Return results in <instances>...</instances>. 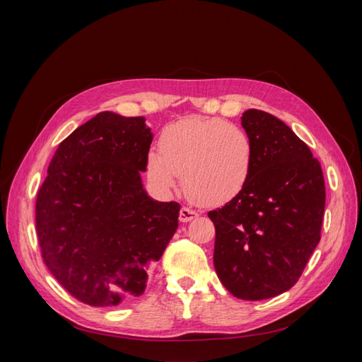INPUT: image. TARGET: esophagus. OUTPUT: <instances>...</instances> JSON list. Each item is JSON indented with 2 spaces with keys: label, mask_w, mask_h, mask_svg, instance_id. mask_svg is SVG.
Wrapping results in <instances>:
<instances>
[{
  "label": "esophagus",
  "mask_w": 362,
  "mask_h": 362,
  "mask_svg": "<svg viewBox=\"0 0 362 362\" xmlns=\"http://www.w3.org/2000/svg\"><path fill=\"white\" fill-rule=\"evenodd\" d=\"M198 216H199L198 211H194V210H192V208H187V206H182L180 211V222H190Z\"/></svg>",
  "instance_id": "1"
}]
</instances>
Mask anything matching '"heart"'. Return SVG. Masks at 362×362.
Wrapping results in <instances>:
<instances>
[{
	"instance_id": "heart-1",
	"label": "heart",
	"mask_w": 362,
	"mask_h": 362,
	"mask_svg": "<svg viewBox=\"0 0 362 362\" xmlns=\"http://www.w3.org/2000/svg\"><path fill=\"white\" fill-rule=\"evenodd\" d=\"M254 164L246 131L217 117H185L163 129L160 152L146 156V175L157 189L175 187L177 175L193 202L217 206L243 190Z\"/></svg>"
}]
</instances>
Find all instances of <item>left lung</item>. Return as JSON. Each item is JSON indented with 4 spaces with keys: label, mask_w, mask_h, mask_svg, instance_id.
<instances>
[{
    "label": "left lung",
    "mask_w": 362,
    "mask_h": 362,
    "mask_svg": "<svg viewBox=\"0 0 362 362\" xmlns=\"http://www.w3.org/2000/svg\"><path fill=\"white\" fill-rule=\"evenodd\" d=\"M242 127L254 144L247 182L208 213L216 228L214 269L233 296L262 300L290 290L320 242L325 180L319 160L293 129L250 108Z\"/></svg>",
    "instance_id": "8db88e82"
}]
</instances>
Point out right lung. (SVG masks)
Wrapping results in <instances>:
<instances>
[{"label": "right lung", "instance_id": "add662e5", "mask_svg": "<svg viewBox=\"0 0 362 362\" xmlns=\"http://www.w3.org/2000/svg\"><path fill=\"white\" fill-rule=\"evenodd\" d=\"M145 117L98 113L59 145L36 199V231L52 276L75 299L116 306L144 294L178 228L180 204L148 196Z\"/></svg>", "mask_w": 362, "mask_h": 362}]
</instances>
